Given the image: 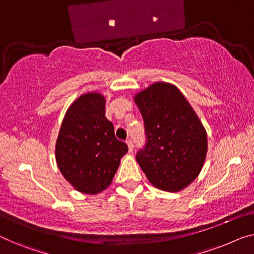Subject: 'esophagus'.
<instances>
[{"label":"esophagus","mask_w":254,"mask_h":254,"mask_svg":"<svg viewBox=\"0 0 254 254\" xmlns=\"http://www.w3.org/2000/svg\"><path fill=\"white\" fill-rule=\"evenodd\" d=\"M127 145L128 147V151H130V153H132V150H133V142H132L131 139H127Z\"/></svg>","instance_id":"34e87169"}]
</instances>
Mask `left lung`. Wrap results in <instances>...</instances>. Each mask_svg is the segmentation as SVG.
<instances>
[{
    "instance_id": "left-lung-1",
    "label": "left lung",
    "mask_w": 254,
    "mask_h": 254,
    "mask_svg": "<svg viewBox=\"0 0 254 254\" xmlns=\"http://www.w3.org/2000/svg\"><path fill=\"white\" fill-rule=\"evenodd\" d=\"M145 124L146 145L137 162L158 189L177 192L202 170L207 151L206 131L177 86L156 82L134 96Z\"/></svg>"
}]
</instances>
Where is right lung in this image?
Returning a JSON list of instances; mask_svg holds the SVG:
<instances>
[{
  "mask_svg": "<svg viewBox=\"0 0 254 254\" xmlns=\"http://www.w3.org/2000/svg\"><path fill=\"white\" fill-rule=\"evenodd\" d=\"M105 97L89 92L67 109L56 142L62 175L76 190L94 195L112 184L121 158L127 153L105 116Z\"/></svg>",
  "mask_w": 254,
  "mask_h": 254,
  "instance_id": "1",
  "label": "right lung"
}]
</instances>
